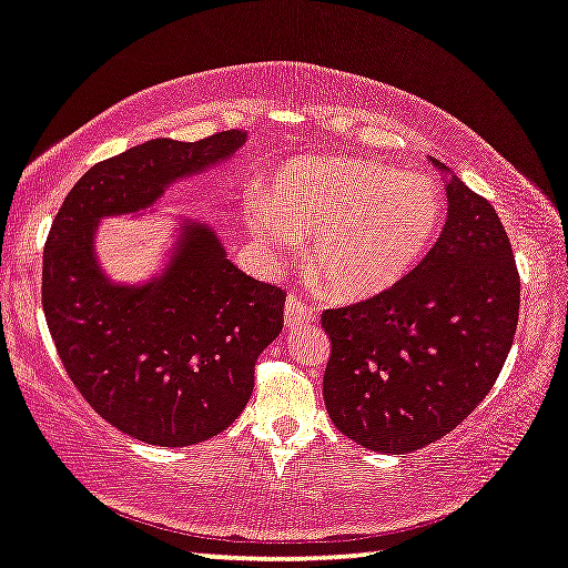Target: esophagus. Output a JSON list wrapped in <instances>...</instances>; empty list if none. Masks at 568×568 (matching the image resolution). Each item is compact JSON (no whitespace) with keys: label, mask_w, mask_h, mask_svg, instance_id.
Wrapping results in <instances>:
<instances>
[{"label":"esophagus","mask_w":568,"mask_h":568,"mask_svg":"<svg viewBox=\"0 0 568 568\" xmlns=\"http://www.w3.org/2000/svg\"><path fill=\"white\" fill-rule=\"evenodd\" d=\"M316 308H311V305H305L301 298H291L285 301V326L287 328H301V326H308V323L316 321Z\"/></svg>","instance_id":"1"}]
</instances>
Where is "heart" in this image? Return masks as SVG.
<instances>
[{"instance_id":"b5f03b06","label":"heart","mask_w":568,"mask_h":568,"mask_svg":"<svg viewBox=\"0 0 568 568\" xmlns=\"http://www.w3.org/2000/svg\"><path fill=\"white\" fill-rule=\"evenodd\" d=\"M445 217L443 189L422 171L366 159H301L281 169L247 224L267 263L283 267L311 240L308 273L336 298L399 283L427 255Z\"/></svg>"}]
</instances>
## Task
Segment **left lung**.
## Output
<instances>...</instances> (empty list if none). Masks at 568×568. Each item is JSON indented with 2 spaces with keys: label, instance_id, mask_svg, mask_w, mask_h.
<instances>
[{
  "label": "left lung",
  "instance_id": "1",
  "mask_svg": "<svg viewBox=\"0 0 568 568\" xmlns=\"http://www.w3.org/2000/svg\"><path fill=\"white\" fill-rule=\"evenodd\" d=\"M443 235L407 277L326 311L328 417L366 449L404 455L453 432L490 392L513 346L520 281L488 200L443 161Z\"/></svg>",
  "mask_w": 568,
  "mask_h": 568
}]
</instances>
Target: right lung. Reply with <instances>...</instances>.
Segmentation results:
<instances>
[{
	"label": "right lung",
	"instance_id": "obj_1",
	"mask_svg": "<svg viewBox=\"0 0 568 568\" xmlns=\"http://www.w3.org/2000/svg\"><path fill=\"white\" fill-rule=\"evenodd\" d=\"M247 133L151 139L101 161L62 202L42 255V308L65 372L105 422L146 445L204 443L250 402L255 362L281 336L285 293L232 263L210 224L179 217L149 281L98 260V224L143 217L171 186L224 164Z\"/></svg>",
	"mask_w": 568,
	"mask_h": 568
}]
</instances>
